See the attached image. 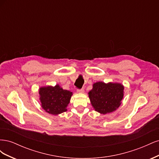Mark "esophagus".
I'll list each match as a JSON object with an SVG mask.
<instances>
[{"label": "esophagus", "mask_w": 159, "mask_h": 159, "mask_svg": "<svg viewBox=\"0 0 159 159\" xmlns=\"http://www.w3.org/2000/svg\"><path fill=\"white\" fill-rule=\"evenodd\" d=\"M77 92L79 93H84V89H77Z\"/></svg>", "instance_id": "obj_1"}]
</instances>
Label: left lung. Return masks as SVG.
<instances>
[{"mask_svg":"<svg viewBox=\"0 0 159 159\" xmlns=\"http://www.w3.org/2000/svg\"><path fill=\"white\" fill-rule=\"evenodd\" d=\"M123 90L124 86L119 83L96 82L88 93L91 105L95 111L101 114L111 113L121 104Z\"/></svg>","mask_w":159,"mask_h":159,"instance_id":"1","label":"left lung"}]
</instances>
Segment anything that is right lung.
Listing matches in <instances>:
<instances>
[{
  "label": "right lung",
  "mask_w": 159,
  "mask_h": 159,
  "mask_svg": "<svg viewBox=\"0 0 159 159\" xmlns=\"http://www.w3.org/2000/svg\"><path fill=\"white\" fill-rule=\"evenodd\" d=\"M40 100L42 109L50 114L57 115L67 111L72 92L63 89L57 84L55 86H46L39 89Z\"/></svg>",
  "instance_id": "obj_1"
}]
</instances>
